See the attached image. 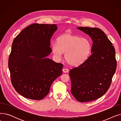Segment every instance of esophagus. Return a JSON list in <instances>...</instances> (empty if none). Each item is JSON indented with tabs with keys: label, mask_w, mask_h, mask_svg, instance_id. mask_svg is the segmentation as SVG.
<instances>
[{
	"label": "esophagus",
	"mask_w": 121,
	"mask_h": 121,
	"mask_svg": "<svg viewBox=\"0 0 121 121\" xmlns=\"http://www.w3.org/2000/svg\"><path fill=\"white\" fill-rule=\"evenodd\" d=\"M69 71V69H66V68H64L63 69V72L65 73H68Z\"/></svg>",
	"instance_id": "esophagus-1"
}]
</instances>
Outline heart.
<instances>
[{
  "mask_svg": "<svg viewBox=\"0 0 121 121\" xmlns=\"http://www.w3.org/2000/svg\"><path fill=\"white\" fill-rule=\"evenodd\" d=\"M91 49V43L86 38L69 33L59 37L57 42L52 44V52L56 58H60L65 53V60L73 66L83 63L89 56Z\"/></svg>",
  "mask_w": 121,
  "mask_h": 121,
  "instance_id": "b5f03b06",
  "label": "heart"
}]
</instances>
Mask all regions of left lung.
Returning <instances> with one entry per match:
<instances>
[{
  "instance_id": "obj_1",
  "label": "left lung",
  "mask_w": 121,
  "mask_h": 121,
  "mask_svg": "<svg viewBox=\"0 0 121 121\" xmlns=\"http://www.w3.org/2000/svg\"><path fill=\"white\" fill-rule=\"evenodd\" d=\"M77 28L91 38L93 44L88 58L69 72L71 93L79 102H88L102 97L110 87L117 67L115 50L101 29Z\"/></svg>"
}]
</instances>
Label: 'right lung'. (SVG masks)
<instances>
[{
  "instance_id": "right-lung-1",
  "label": "right lung",
  "mask_w": 121,
  "mask_h": 121,
  "mask_svg": "<svg viewBox=\"0 0 121 121\" xmlns=\"http://www.w3.org/2000/svg\"><path fill=\"white\" fill-rule=\"evenodd\" d=\"M56 24L34 23L24 28L12 43L8 67L12 85L22 96L41 100L62 73L63 64L47 58Z\"/></svg>"
}]
</instances>
